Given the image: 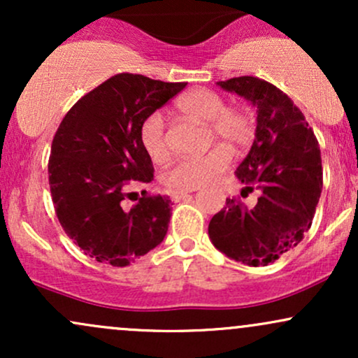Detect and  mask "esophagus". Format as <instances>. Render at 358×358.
Wrapping results in <instances>:
<instances>
[{
	"mask_svg": "<svg viewBox=\"0 0 358 358\" xmlns=\"http://www.w3.org/2000/svg\"><path fill=\"white\" fill-rule=\"evenodd\" d=\"M192 192H195V190H185V192H173V193H171V196H173V200H175V202H180V200H182V199H185V196H188V193H192Z\"/></svg>",
	"mask_w": 358,
	"mask_h": 358,
	"instance_id": "esophagus-1",
	"label": "esophagus"
}]
</instances>
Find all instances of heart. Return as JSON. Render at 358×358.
I'll use <instances>...</instances> for the list:
<instances>
[{"label":"heart","mask_w":358,"mask_h":358,"mask_svg":"<svg viewBox=\"0 0 358 358\" xmlns=\"http://www.w3.org/2000/svg\"><path fill=\"white\" fill-rule=\"evenodd\" d=\"M176 109L185 117L207 124L210 141L219 139L224 145L195 158H185L171 165L162 175V182L173 192L195 190L215 180L231 163V150L248 146L254 136V119L242 108H225L220 94L210 89H190L176 99ZM139 143L155 163H163L170 156L163 117L158 113L150 114L139 126ZM225 144L228 145L224 146Z\"/></svg>","instance_id":"b5f03b06"}]
</instances>
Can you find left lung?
I'll return each instance as SVG.
<instances>
[{"label":"left lung","instance_id":"left-lung-1","mask_svg":"<svg viewBox=\"0 0 358 358\" xmlns=\"http://www.w3.org/2000/svg\"><path fill=\"white\" fill-rule=\"evenodd\" d=\"M257 109L256 138L237 166L242 195L259 190L254 208L239 200L212 217L208 236L220 252L248 266H268L301 242L323 187L322 156L305 116L282 90L257 77L217 82Z\"/></svg>","mask_w":358,"mask_h":358}]
</instances>
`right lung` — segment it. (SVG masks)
<instances>
[{"instance_id":"1","label":"right lung","mask_w":358,"mask_h":358,"mask_svg":"<svg viewBox=\"0 0 358 358\" xmlns=\"http://www.w3.org/2000/svg\"><path fill=\"white\" fill-rule=\"evenodd\" d=\"M138 73H117L80 97L52 141L48 183L65 234L97 262L124 268L162 244L168 196H143L124 207L134 183L153 180L139 126L185 89Z\"/></svg>"}]
</instances>
